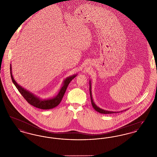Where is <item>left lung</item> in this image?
<instances>
[{
  "instance_id": "left-lung-1",
  "label": "left lung",
  "mask_w": 157,
  "mask_h": 157,
  "mask_svg": "<svg viewBox=\"0 0 157 157\" xmlns=\"http://www.w3.org/2000/svg\"><path fill=\"white\" fill-rule=\"evenodd\" d=\"M90 99H91V103L92 105V106L93 108L97 111V112H99V113H104V114H108V113H116V112H111V111H105L104 109H102L101 108H99V107H98L95 104V103L94 102L93 100H92V95H91V90H90Z\"/></svg>"
}]
</instances>
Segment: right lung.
Returning a JSON list of instances; mask_svg holds the SVG:
<instances>
[{
	"mask_svg": "<svg viewBox=\"0 0 157 157\" xmlns=\"http://www.w3.org/2000/svg\"><path fill=\"white\" fill-rule=\"evenodd\" d=\"M10 76H11L12 82L16 86V88L19 91V92L21 94V95L25 99V100L29 104H30L31 105H32V106H33L36 108H37L42 109H52V108L56 107V106H58V105L59 104L60 102L62 101V99L63 98V95H64V94L66 92V90L67 89V86H68L69 83L76 76V75H73L72 76L67 78L64 81L63 85L61 88L59 94H58V95L56 97L53 98L52 99H47V100L46 99L41 100L39 98L35 96L32 94H31L29 91H28V90H25L24 88H23L22 86L19 85L16 83V82L15 81L14 79H13V76H12L11 65H10Z\"/></svg>",
	"mask_w": 157,
	"mask_h": 157,
	"instance_id": "obj_1",
	"label": "right lung"
}]
</instances>
